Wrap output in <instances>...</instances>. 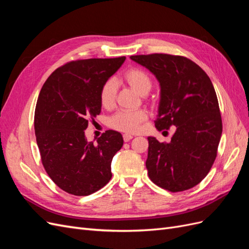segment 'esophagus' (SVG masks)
Listing matches in <instances>:
<instances>
[{
  "mask_svg": "<svg viewBox=\"0 0 249 249\" xmlns=\"http://www.w3.org/2000/svg\"><path fill=\"white\" fill-rule=\"evenodd\" d=\"M123 137H124V142H129L131 139H133V136H132V135H130V134H124Z\"/></svg>",
  "mask_w": 249,
  "mask_h": 249,
  "instance_id": "obj_1",
  "label": "esophagus"
}]
</instances>
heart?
I'll return each instance as SVG.
<instances>
[{
    "label": "heart",
    "instance_id": "obj_1",
    "mask_svg": "<svg viewBox=\"0 0 249 249\" xmlns=\"http://www.w3.org/2000/svg\"><path fill=\"white\" fill-rule=\"evenodd\" d=\"M124 81L134 91L139 95H146L152 88V80L148 74L139 69H131L124 74ZM116 83L114 80H108L103 84L100 92V101L104 108L113 107L116 96ZM147 118L146 112L138 111H120L111 116L108 120V125L112 129L124 132L135 133L139 130L140 124Z\"/></svg>",
    "mask_w": 249,
    "mask_h": 249
}]
</instances>
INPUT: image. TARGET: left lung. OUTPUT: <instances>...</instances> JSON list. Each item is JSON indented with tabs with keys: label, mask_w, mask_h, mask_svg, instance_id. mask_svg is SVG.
Segmentation results:
<instances>
[{
	"label": "left lung",
	"mask_w": 249,
	"mask_h": 249,
	"mask_svg": "<svg viewBox=\"0 0 249 249\" xmlns=\"http://www.w3.org/2000/svg\"><path fill=\"white\" fill-rule=\"evenodd\" d=\"M130 58L159 82L157 130L176 126L169 143L147 137L148 177L157 186L171 192L190 189L212 167L222 134L212 82L196 63L182 56L152 54Z\"/></svg>",
	"instance_id": "1"
}]
</instances>
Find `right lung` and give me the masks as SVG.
Masks as SVG:
<instances>
[{
    "label": "right lung",
    "mask_w": 249,
    "mask_h": 249,
    "mask_svg": "<svg viewBox=\"0 0 249 249\" xmlns=\"http://www.w3.org/2000/svg\"><path fill=\"white\" fill-rule=\"evenodd\" d=\"M125 57L86 59L59 67L44 83L37 100L34 127L41 161L49 177L67 193L85 196L112 178L111 162L122 148V134L108 130L88 142V119L101 113L103 84Z\"/></svg>",
    "instance_id": "1"
}]
</instances>
